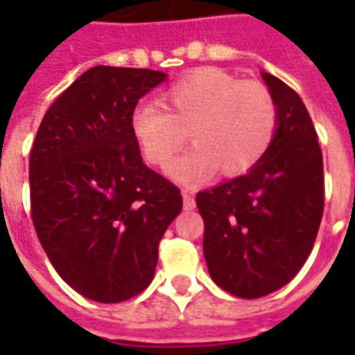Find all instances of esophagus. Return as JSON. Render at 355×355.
Here are the masks:
<instances>
[{
	"label": "esophagus",
	"mask_w": 355,
	"mask_h": 355,
	"mask_svg": "<svg viewBox=\"0 0 355 355\" xmlns=\"http://www.w3.org/2000/svg\"><path fill=\"white\" fill-rule=\"evenodd\" d=\"M182 200H184V209L192 211L196 207V200H193V193L188 190H182Z\"/></svg>",
	"instance_id": "esophagus-1"
}]
</instances>
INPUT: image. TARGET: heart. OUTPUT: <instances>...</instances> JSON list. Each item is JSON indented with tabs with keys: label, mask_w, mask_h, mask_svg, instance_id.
<instances>
[{
	"label": "heart",
	"mask_w": 355,
	"mask_h": 355,
	"mask_svg": "<svg viewBox=\"0 0 355 355\" xmlns=\"http://www.w3.org/2000/svg\"><path fill=\"white\" fill-rule=\"evenodd\" d=\"M162 104L140 102L131 114L132 137L148 163L159 169L187 138L194 146L171 166V177L193 184L218 171L238 177L261 162L272 144L277 112L257 81H241L218 68H198L171 83Z\"/></svg>",
	"instance_id": "heart-1"
}]
</instances>
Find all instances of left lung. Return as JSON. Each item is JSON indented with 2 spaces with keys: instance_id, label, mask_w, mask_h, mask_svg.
I'll list each match as a JSON object with an SVG mask.
<instances>
[{
  "instance_id": "obj_1",
  "label": "left lung",
  "mask_w": 355,
  "mask_h": 355,
  "mask_svg": "<svg viewBox=\"0 0 355 355\" xmlns=\"http://www.w3.org/2000/svg\"><path fill=\"white\" fill-rule=\"evenodd\" d=\"M277 112L272 144L247 175L196 196L203 254L213 282L261 298L298 274L323 216V155L304 102L262 72Z\"/></svg>"
}]
</instances>
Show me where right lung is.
Returning a JSON list of instances; mask_svg holds the SVG:
<instances>
[{
  "label": "right lung",
  "instance_id": "obj_1",
  "mask_svg": "<svg viewBox=\"0 0 355 355\" xmlns=\"http://www.w3.org/2000/svg\"><path fill=\"white\" fill-rule=\"evenodd\" d=\"M165 73L94 66L43 116L30 152L32 220L58 275L114 304L146 289L163 234L182 211L177 186L144 165L131 114Z\"/></svg>",
  "mask_w": 355,
  "mask_h": 355
}]
</instances>
